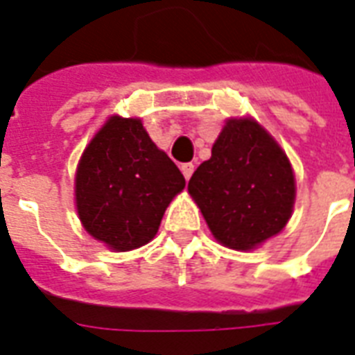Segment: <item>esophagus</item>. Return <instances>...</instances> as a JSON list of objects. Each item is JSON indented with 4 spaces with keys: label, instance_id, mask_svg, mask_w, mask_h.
Wrapping results in <instances>:
<instances>
[{
    "label": "esophagus",
    "instance_id": "obj_1",
    "mask_svg": "<svg viewBox=\"0 0 355 355\" xmlns=\"http://www.w3.org/2000/svg\"><path fill=\"white\" fill-rule=\"evenodd\" d=\"M193 169H195V166L191 164V162L180 164V171H182V175H184V178H186V180H189V177L193 175Z\"/></svg>",
    "mask_w": 355,
    "mask_h": 355
}]
</instances>
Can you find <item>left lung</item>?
<instances>
[{"mask_svg": "<svg viewBox=\"0 0 355 355\" xmlns=\"http://www.w3.org/2000/svg\"><path fill=\"white\" fill-rule=\"evenodd\" d=\"M188 191L225 247L254 248L289 221L295 200L291 164L252 119H230L211 158L191 175Z\"/></svg>", "mask_w": 355, "mask_h": 355, "instance_id": "1", "label": "left lung"}]
</instances>
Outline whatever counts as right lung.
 <instances>
[{
    "mask_svg": "<svg viewBox=\"0 0 355 355\" xmlns=\"http://www.w3.org/2000/svg\"><path fill=\"white\" fill-rule=\"evenodd\" d=\"M184 186L180 169L150 141L141 121L114 116L79 162L77 211L90 236L125 252L155 237Z\"/></svg>",
    "mask_w": 355,
    "mask_h": 355,
    "instance_id": "right-lung-1",
    "label": "right lung"
}]
</instances>
